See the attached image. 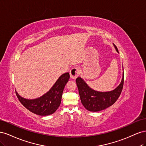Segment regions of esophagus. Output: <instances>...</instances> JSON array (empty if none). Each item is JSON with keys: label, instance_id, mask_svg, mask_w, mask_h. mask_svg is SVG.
<instances>
[{"label": "esophagus", "instance_id": "1", "mask_svg": "<svg viewBox=\"0 0 146 146\" xmlns=\"http://www.w3.org/2000/svg\"><path fill=\"white\" fill-rule=\"evenodd\" d=\"M80 73V69L78 67H74L70 70V77L72 79H76Z\"/></svg>", "mask_w": 146, "mask_h": 146}]
</instances>
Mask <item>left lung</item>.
<instances>
[{
  "label": "left lung",
  "instance_id": "1",
  "mask_svg": "<svg viewBox=\"0 0 146 146\" xmlns=\"http://www.w3.org/2000/svg\"><path fill=\"white\" fill-rule=\"evenodd\" d=\"M116 51L119 53L117 47L114 44ZM124 80V74H122L121 83L115 89L111 91L100 92L92 90L81 77L76 79L82 104L87 110L97 112L108 108L113 105L120 96Z\"/></svg>",
  "mask_w": 146,
  "mask_h": 146
}]
</instances>
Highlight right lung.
<instances>
[{
  "mask_svg": "<svg viewBox=\"0 0 146 146\" xmlns=\"http://www.w3.org/2000/svg\"><path fill=\"white\" fill-rule=\"evenodd\" d=\"M69 78V72L62 74L49 91L36 99H25L16 91V94L20 102L31 112L43 116L50 115L56 111L60 105L64 88Z\"/></svg>",
  "mask_w": 146,
  "mask_h": 146,
  "instance_id": "obj_1",
  "label": "right lung"
}]
</instances>
